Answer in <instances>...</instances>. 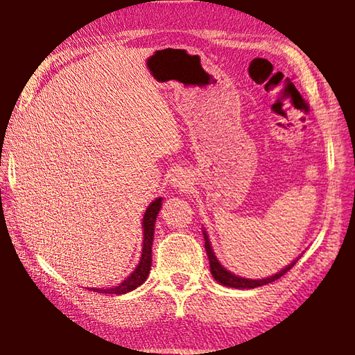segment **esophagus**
<instances>
[{
	"label": "esophagus",
	"instance_id": "1",
	"mask_svg": "<svg viewBox=\"0 0 355 355\" xmlns=\"http://www.w3.org/2000/svg\"><path fill=\"white\" fill-rule=\"evenodd\" d=\"M171 183L172 186H175V188L180 189H188L191 186V177L188 175V172L178 169L173 172V175L171 178Z\"/></svg>",
	"mask_w": 355,
	"mask_h": 355
}]
</instances>
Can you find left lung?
<instances>
[{
    "instance_id": "8db88e82",
    "label": "left lung",
    "mask_w": 355,
    "mask_h": 355,
    "mask_svg": "<svg viewBox=\"0 0 355 355\" xmlns=\"http://www.w3.org/2000/svg\"><path fill=\"white\" fill-rule=\"evenodd\" d=\"M203 238H205V250H207V255H208V260H209V271H211L214 280L219 282L220 285L230 286V288H238V290H250V288H257V286H263V285L271 284V282H275L277 279H280L282 275L290 271V269L299 260V258H296V260H293L290 264H288V266H285L277 274L271 275V277L260 279V280L244 279V277H239V275L232 274L230 271H227V269L222 266L218 258H216V255H214L213 248H211V243H209V239H208V235H207L205 230H203Z\"/></svg>"
}]
</instances>
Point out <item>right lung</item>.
<instances>
[{"mask_svg": "<svg viewBox=\"0 0 355 355\" xmlns=\"http://www.w3.org/2000/svg\"><path fill=\"white\" fill-rule=\"evenodd\" d=\"M161 203H163V197L155 199L146 209L142 219V228H144V243H142V254L141 260L133 272H131L127 279L120 282L117 286L114 288H91L95 293H105V294H125L136 290L141 286L144 282L147 280L150 268H152V244H153V233H155V222L156 216L159 213ZM89 290V288H87Z\"/></svg>", "mask_w": 355, "mask_h": 355, "instance_id": "obj_1", "label": "right lung"}]
</instances>
